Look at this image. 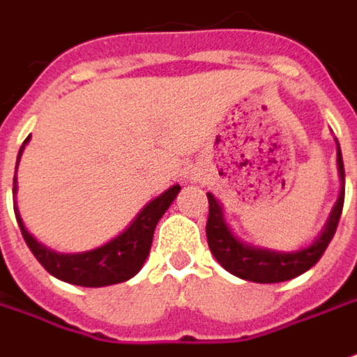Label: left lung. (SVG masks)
Instances as JSON below:
<instances>
[{"label":"left lung","mask_w":357,"mask_h":357,"mask_svg":"<svg viewBox=\"0 0 357 357\" xmlns=\"http://www.w3.org/2000/svg\"><path fill=\"white\" fill-rule=\"evenodd\" d=\"M337 172H340V181H342L340 195H337L336 204L324 225L322 232L312 240L308 246H302L292 252H278V250H270V248H262V246H252V244H246L244 240H240L228 227L222 204L214 199L211 192H206V197H208L206 238H208V248L216 258V262L242 280L258 282V284L286 282L304 274L322 258L330 240L334 238L337 222H340V214L344 208L346 176H344V160H342L340 143H337Z\"/></svg>","instance_id":"obj_1"}]
</instances>
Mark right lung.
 <instances>
[{
	"mask_svg": "<svg viewBox=\"0 0 357 357\" xmlns=\"http://www.w3.org/2000/svg\"><path fill=\"white\" fill-rule=\"evenodd\" d=\"M27 141H29V137L21 144L17 162H15V172H17L21 153H23ZM178 192H181V186L172 185L169 190L158 195L157 199L146 202L143 211L135 216V220L121 234L93 250H85V252L65 254L51 250L29 234V230L21 220L17 200H13V211H15L17 225H20L21 234L27 242L29 250L33 252L39 264L45 268L51 276L63 282H69V284H75V286L101 288V286L127 282L143 268L144 260L151 252L157 222L160 220V216L167 213V208L171 206ZM15 195H17V176L13 178V197Z\"/></svg>",
	"mask_w": 357,
	"mask_h": 357,
	"instance_id": "right-lung-1",
	"label": "right lung"
}]
</instances>
